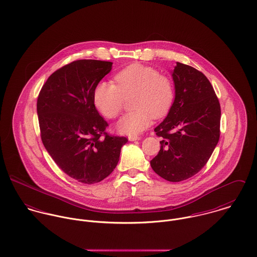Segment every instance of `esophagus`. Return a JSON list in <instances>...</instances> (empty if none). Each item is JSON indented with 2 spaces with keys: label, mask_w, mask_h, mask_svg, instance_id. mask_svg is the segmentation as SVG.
I'll return each mask as SVG.
<instances>
[{
  "label": "esophagus",
  "mask_w": 257,
  "mask_h": 257,
  "mask_svg": "<svg viewBox=\"0 0 257 257\" xmlns=\"http://www.w3.org/2000/svg\"><path fill=\"white\" fill-rule=\"evenodd\" d=\"M140 140H141V138L138 136H130L128 137L130 142H136V141H140Z\"/></svg>",
  "instance_id": "obj_1"
}]
</instances>
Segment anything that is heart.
<instances>
[{"label":"heart","instance_id":"1","mask_svg":"<svg viewBox=\"0 0 257 257\" xmlns=\"http://www.w3.org/2000/svg\"><path fill=\"white\" fill-rule=\"evenodd\" d=\"M114 84L99 82L93 91V102L106 117L113 118L122 109L123 99L133 95L131 105L135 110L126 112L116 122V131L136 136L147 128L152 117L164 116L174 101L171 80L155 69L142 64H132L114 76Z\"/></svg>","mask_w":257,"mask_h":257}]
</instances>
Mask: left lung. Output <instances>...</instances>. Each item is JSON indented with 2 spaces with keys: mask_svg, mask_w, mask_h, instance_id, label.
<instances>
[{
  "mask_svg": "<svg viewBox=\"0 0 257 257\" xmlns=\"http://www.w3.org/2000/svg\"><path fill=\"white\" fill-rule=\"evenodd\" d=\"M175 97L154 132L162 138L151 168L163 179L180 182L208 162L220 139V106L208 78L177 62L171 71Z\"/></svg>",
  "mask_w": 257,
  "mask_h": 257,
  "instance_id": "8db88e82",
  "label": "left lung"
}]
</instances>
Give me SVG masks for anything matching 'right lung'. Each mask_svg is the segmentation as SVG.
<instances>
[{
	"label": "right lung",
	"mask_w": 257,
	"mask_h": 257,
	"mask_svg": "<svg viewBox=\"0 0 257 257\" xmlns=\"http://www.w3.org/2000/svg\"><path fill=\"white\" fill-rule=\"evenodd\" d=\"M111 66L109 61H73L51 74L38 95L42 144L58 167L81 183L108 177L127 143L126 138L107 135L108 122L93 102L95 86Z\"/></svg>",
	"instance_id": "right-lung-1"
}]
</instances>
